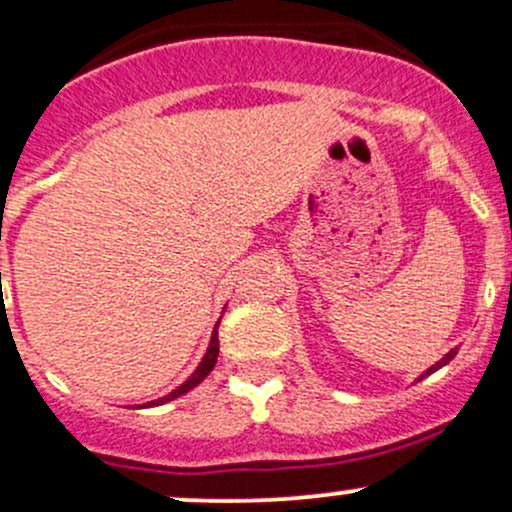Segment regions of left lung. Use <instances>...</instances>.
Returning <instances> with one entry per match:
<instances>
[{
	"label": "left lung",
	"instance_id": "8db88e82",
	"mask_svg": "<svg viewBox=\"0 0 512 512\" xmlns=\"http://www.w3.org/2000/svg\"><path fill=\"white\" fill-rule=\"evenodd\" d=\"M455 354H457V351H455V349H452V351H450V354H445L443 358H440V361L436 363V366H431V368H428L424 375H431V373H436V370H438V368H443V366H445V363H450V361H452V358H455ZM424 375H421V378H424ZM421 378H419V380H421Z\"/></svg>",
	"mask_w": 512,
	"mask_h": 512
}]
</instances>
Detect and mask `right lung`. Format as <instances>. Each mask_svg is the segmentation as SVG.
Here are the masks:
<instances>
[{
  "label": "right lung",
  "instance_id": "add662e5",
  "mask_svg": "<svg viewBox=\"0 0 512 512\" xmlns=\"http://www.w3.org/2000/svg\"><path fill=\"white\" fill-rule=\"evenodd\" d=\"M216 327H219V325H216ZM216 327H214V334H211V342H209L207 354H204L202 363H199L195 373H192L190 378H187L180 387H175V390L170 392V395L156 399V402H151V404H163V402H170V399H178V397L185 395V392H190L192 387H197L199 383H202L204 378H207V375L211 373V368L216 366V356H219V334H216Z\"/></svg>",
  "mask_w": 512,
  "mask_h": 512
}]
</instances>
